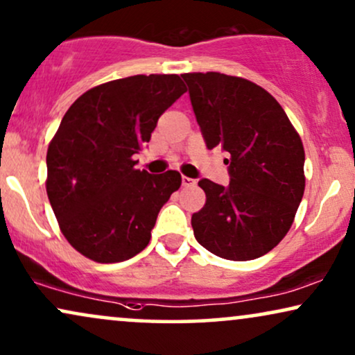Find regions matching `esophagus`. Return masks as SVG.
<instances>
[{
  "label": "esophagus",
  "instance_id": "esophagus-1",
  "mask_svg": "<svg viewBox=\"0 0 355 355\" xmlns=\"http://www.w3.org/2000/svg\"><path fill=\"white\" fill-rule=\"evenodd\" d=\"M196 183V180H193L190 177H182V185L183 187H193Z\"/></svg>",
  "mask_w": 355,
  "mask_h": 355
}]
</instances>
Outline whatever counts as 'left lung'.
Returning a JSON list of instances; mask_svg holds the SVG:
<instances>
[{
  "label": "left lung",
  "mask_w": 355,
  "mask_h": 355,
  "mask_svg": "<svg viewBox=\"0 0 355 355\" xmlns=\"http://www.w3.org/2000/svg\"><path fill=\"white\" fill-rule=\"evenodd\" d=\"M182 77L206 147L230 154V185L198 182L206 203L191 216L196 241L227 260L262 257L284 239L302 203V139L259 85L218 71Z\"/></svg>",
  "instance_id": "1"
}]
</instances>
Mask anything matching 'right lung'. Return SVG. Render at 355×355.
<instances>
[{"label": "right lung", "instance_id": "obj_1", "mask_svg": "<svg viewBox=\"0 0 355 355\" xmlns=\"http://www.w3.org/2000/svg\"><path fill=\"white\" fill-rule=\"evenodd\" d=\"M183 93L178 75H134L88 89L62 118L47 150V196L62 234L85 257L124 262L149 244L182 175L137 170L132 155Z\"/></svg>", "mask_w": 355, "mask_h": 355}]
</instances>
